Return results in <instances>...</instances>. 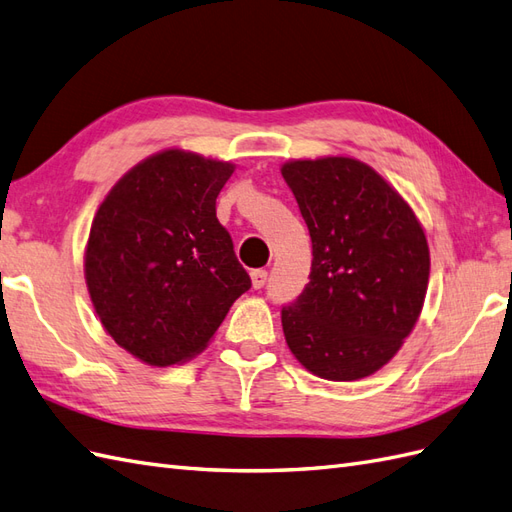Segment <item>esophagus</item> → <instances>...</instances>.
Returning <instances> with one entry per match:
<instances>
[{"instance_id": "34e87169", "label": "esophagus", "mask_w": 512, "mask_h": 512, "mask_svg": "<svg viewBox=\"0 0 512 512\" xmlns=\"http://www.w3.org/2000/svg\"><path fill=\"white\" fill-rule=\"evenodd\" d=\"M251 281H253L255 290H261V287H264L266 281H268V272L266 270H253L251 272Z\"/></svg>"}]
</instances>
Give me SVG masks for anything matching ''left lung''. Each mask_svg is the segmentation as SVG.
Segmentation results:
<instances>
[{"mask_svg":"<svg viewBox=\"0 0 512 512\" xmlns=\"http://www.w3.org/2000/svg\"><path fill=\"white\" fill-rule=\"evenodd\" d=\"M311 235L309 283L281 309L285 342L326 381H359L400 350L422 313L430 253L413 209L352 157L281 168Z\"/></svg>","mask_w":512,"mask_h":512,"instance_id":"8db88e82","label":"left lung"}]
</instances>
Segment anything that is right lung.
<instances>
[{
	"label": "right lung",
	"mask_w": 512,
	"mask_h": 512,
	"mask_svg": "<svg viewBox=\"0 0 512 512\" xmlns=\"http://www.w3.org/2000/svg\"><path fill=\"white\" fill-rule=\"evenodd\" d=\"M231 162L166 149L125 173L90 227L84 274L103 329L166 368L209 344L251 277L216 218Z\"/></svg>",
	"instance_id": "1"
}]
</instances>
